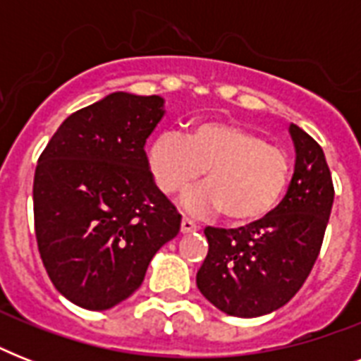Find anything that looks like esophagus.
<instances>
[{"label":"esophagus","mask_w":361,"mask_h":361,"mask_svg":"<svg viewBox=\"0 0 361 361\" xmlns=\"http://www.w3.org/2000/svg\"><path fill=\"white\" fill-rule=\"evenodd\" d=\"M198 231V225L195 223L192 219H189V217H183L181 219V232L183 234H189V232H197Z\"/></svg>","instance_id":"34e87169"}]
</instances>
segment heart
Returning <instances> with one entry per match:
<instances>
[{
	"label": "heart",
	"mask_w": 361,
	"mask_h": 361,
	"mask_svg": "<svg viewBox=\"0 0 361 361\" xmlns=\"http://www.w3.org/2000/svg\"><path fill=\"white\" fill-rule=\"evenodd\" d=\"M146 159L164 195L185 191L206 170L208 183L187 192L183 206L195 214L223 212L232 225L266 219L290 183L288 155L257 130L232 121H198L183 138L159 135Z\"/></svg>",
	"instance_id": "heart-1"
}]
</instances>
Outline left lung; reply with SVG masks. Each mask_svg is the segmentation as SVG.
Listing matches in <instances>:
<instances>
[{"label":"left lung","mask_w":361,"mask_h":361,"mask_svg":"<svg viewBox=\"0 0 361 361\" xmlns=\"http://www.w3.org/2000/svg\"><path fill=\"white\" fill-rule=\"evenodd\" d=\"M288 133L296 163L274 214L240 228H204L209 249L197 286L231 317H262L290 302L311 274L324 240L334 204L324 152L298 125L290 123Z\"/></svg>","instance_id":"1"}]
</instances>
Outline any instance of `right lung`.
Returning <instances> with one entry per match:
<instances>
[{
  "label": "right lung",
  "instance_id": "add662e5",
  "mask_svg": "<svg viewBox=\"0 0 361 361\" xmlns=\"http://www.w3.org/2000/svg\"><path fill=\"white\" fill-rule=\"evenodd\" d=\"M163 116L159 95L110 93L71 114L39 157L37 245L54 286L78 307L104 311L127 300L180 232L181 215L144 152Z\"/></svg>",
  "mask_w": 361,
  "mask_h": 361
}]
</instances>
